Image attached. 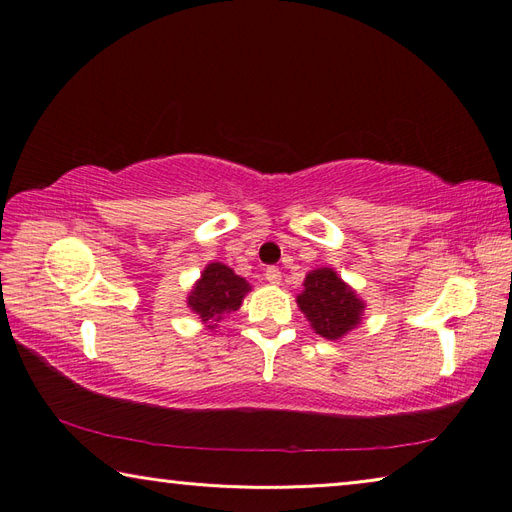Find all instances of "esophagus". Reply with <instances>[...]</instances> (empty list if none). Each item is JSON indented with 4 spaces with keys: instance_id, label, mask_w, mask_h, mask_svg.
<instances>
[{
    "instance_id": "obj_1",
    "label": "esophagus",
    "mask_w": 512,
    "mask_h": 512,
    "mask_svg": "<svg viewBox=\"0 0 512 512\" xmlns=\"http://www.w3.org/2000/svg\"><path fill=\"white\" fill-rule=\"evenodd\" d=\"M265 280H267L269 284H280V280H282V271L277 269V267H267V271H265Z\"/></svg>"
}]
</instances>
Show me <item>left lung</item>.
Wrapping results in <instances>:
<instances>
[{
  "instance_id": "obj_1",
  "label": "left lung",
  "mask_w": 512,
  "mask_h": 512,
  "mask_svg": "<svg viewBox=\"0 0 512 512\" xmlns=\"http://www.w3.org/2000/svg\"><path fill=\"white\" fill-rule=\"evenodd\" d=\"M303 286L297 303L318 335L339 339L359 324L363 301L335 271L316 269L305 277Z\"/></svg>"
}]
</instances>
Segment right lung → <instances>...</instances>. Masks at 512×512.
Segmentation results:
<instances>
[{"instance_id":"right-lung-1","label":"right lung","mask_w":512,"mask_h":512,"mask_svg":"<svg viewBox=\"0 0 512 512\" xmlns=\"http://www.w3.org/2000/svg\"><path fill=\"white\" fill-rule=\"evenodd\" d=\"M247 290H250V284L243 277L235 275V271L222 262H211L196 282L188 305L203 318V322H213L230 312H237Z\"/></svg>"}]
</instances>
